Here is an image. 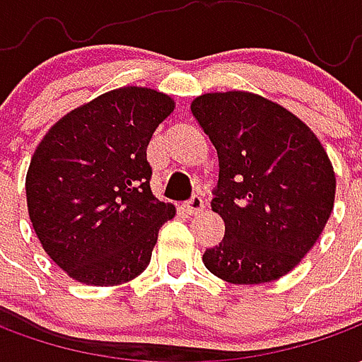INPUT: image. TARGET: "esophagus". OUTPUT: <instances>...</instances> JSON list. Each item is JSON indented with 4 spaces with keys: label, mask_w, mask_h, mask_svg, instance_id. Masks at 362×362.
I'll use <instances>...</instances> for the list:
<instances>
[{
    "label": "esophagus",
    "mask_w": 362,
    "mask_h": 362,
    "mask_svg": "<svg viewBox=\"0 0 362 362\" xmlns=\"http://www.w3.org/2000/svg\"><path fill=\"white\" fill-rule=\"evenodd\" d=\"M184 209H186L188 215H197V213L204 211V199H202L199 196H194L189 202L184 204Z\"/></svg>",
    "instance_id": "34e87169"
}]
</instances>
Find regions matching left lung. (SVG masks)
Returning <instances> with one entry per match:
<instances>
[{
  "instance_id": "8db88e82",
  "label": "left lung",
  "mask_w": 362,
  "mask_h": 362,
  "mask_svg": "<svg viewBox=\"0 0 362 362\" xmlns=\"http://www.w3.org/2000/svg\"><path fill=\"white\" fill-rule=\"evenodd\" d=\"M192 114L219 157L211 209L225 236L205 267L235 285L269 283L310 252L332 215L334 166L310 127L264 96L205 93Z\"/></svg>"
}]
</instances>
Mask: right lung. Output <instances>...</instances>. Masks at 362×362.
<instances>
[{
	"instance_id": "1",
	"label": "right lung",
	"mask_w": 362,
	"mask_h": 362,
	"mask_svg": "<svg viewBox=\"0 0 362 362\" xmlns=\"http://www.w3.org/2000/svg\"><path fill=\"white\" fill-rule=\"evenodd\" d=\"M173 110L165 93L122 87L66 114L38 143L25 182L28 217L71 279L110 287L149 266L176 209L151 192L147 145Z\"/></svg>"
}]
</instances>
